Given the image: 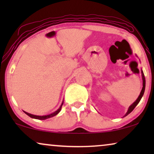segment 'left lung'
<instances>
[{
	"instance_id": "8db88e82",
	"label": "left lung",
	"mask_w": 154,
	"mask_h": 154,
	"mask_svg": "<svg viewBox=\"0 0 154 154\" xmlns=\"http://www.w3.org/2000/svg\"><path fill=\"white\" fill-rule=\"evenodd\" d=\"M141 73H142V81H143V83H142V85H143L142 89V90H141V92H140V95H139V97H137V99L135 102L132 103V104L129 106V108H128V110L127 111V113H125V116H124L123 117H125V116H128V114H129V113H130L132 111H133V109L135 108V106L139 104V102H140L141 99H142L143 95H144V90H145V85H146V81H145V77H144V72H143L142 69H141Z\"/></svg>"
}]
</instances>
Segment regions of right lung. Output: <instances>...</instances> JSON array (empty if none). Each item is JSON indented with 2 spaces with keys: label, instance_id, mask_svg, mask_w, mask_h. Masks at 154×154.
I'll use <instances>...</instances> for the list:
<instances>
[{
  "label": "right lung",
  "instance_id": "obj_1",
  "mask_svg": "<svg viewBox=\"0 0 154 154\" xmlns=\"http://www.w3.org/2000/svg\"><path fill=\"white\" fill-rule=\"evenodd\" d=\"M63 103H64V100H63V102L62 103V104H61V106H60V108H59L57 110L54 111V112L50 113V114H48V115H45V116H36V115H33V114H31V113H27L26 111H24V112L26 113V115H28L29 117L32 118V119H38V120H45V119H50V118H52L54 116H56L57 114H58L60 112L61 109H62V106L63 105Z\"/></svg>",
  "mask_w": 154,
  "mask_h": 154
}]
</instances>
